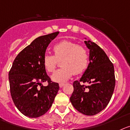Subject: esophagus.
Returning <instances> with one entry per match:
<instances>
[{
	"mask_svg": "<svg viewBox=\"0 0 130 130\" xmlns=\"http://www.w3.org/2000/svg\"><path fill=\"white\" fill-rule=\"evenodd\" d=\"M64 85H65V83H59V87H60V88H61V87H63Z\"/></svg>",
	"mask_w": 130,
	"mask_h": 130,
	"instance_id": "obj_1",
	"label": "esophagus"
}]
</instances>
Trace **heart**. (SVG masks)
<instances>
[{
	"label": "heart",
	"instance_id": "obj_1",
	"mask_svg": "<svg viewBox=\"0 0 130 130\" xmlns=\"http://www.w3.org/2000/svg\"><path fill=\"white\" fill-rule=\"evenodd\" d=\"M54 56L46 54L43 58V64L48 72L54 71L58 61L62 67L54 72L52 79L56 82H63L69 79L74 74H82L88 65L89 56L87 49L71 41L64 40L53 47Z\"/></svg>",
	"mask_w": 130,
	"mask_h": 130
}]
</instances>
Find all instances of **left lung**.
<instances>
[{"label": "left lung", "mask_w": 130, "mask_h": 130, "mask_svg": "<svg viewBox=\"0 0 130 130\" xmlns=\"http://www.w3.org/2000/svg\"><path fill=\"white\" fill-rule=\"evenodd\" d=\"M85 43L90 50V63L80 79L73 83L70 101L80 113L94 116L106 107L112 96L116 85L114 67L96 43L90 40Z\"/></svg>", "instance_id": "1"}]
</instances>
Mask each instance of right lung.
I'll return each instance as SVG.
<instances>
[{"mask_svg": "<svg viewBox=\"0 0 130 130\" xmlns=\"http://www.w3.org/2000/svg\"><path fill=\"white\" fill-rule=\"evenodd\" d=\"M59 32L41 36L34 40L17 55L9 72L12 99L20 112L36 118L51 107L59 90L58 83L53 82L46 73L43 58L48 44ZM47 81L48 85H41Z\"/></svg>", "mask_w": 130, "mask_h": 130, "instance_id": "add662e5", "label": "right lung"}]
</instances>
